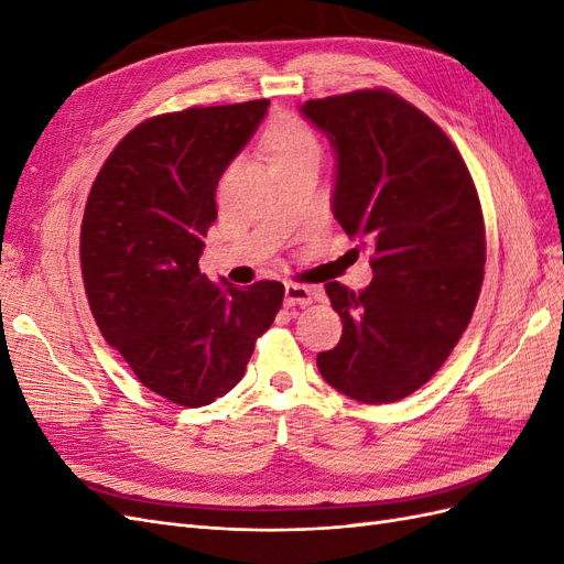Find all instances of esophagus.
Listing matches in <instances>:
<instances>
[{"label":"esophagus","mask_w":564,"mask_h":564,"mask_svg":"<svg viewBox=\"0 0 564 564\" xmlns=\"http://www.w3.org/2000/svg\"><path fill=\"white\" fill-rule=\"evenodd\" d=\"M317 299V289L308 284H286L284 286V303L286 305H311Z\"/></svg>","instance_id":"34e87169"}]
</instances>
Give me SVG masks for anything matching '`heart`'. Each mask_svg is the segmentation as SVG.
Instances as JSON below:
<instances>
[{
	"label": "heart",
	"mask_w": 564,
	"mask_h": 564,
	"mask_svg": "<svg viewBox=\"0 0 564 564\" xmlns=\"http://www.w3.org/2000/svg\"><path fill=\"white\" fill-rule=\"evenodd\" d=\"M263 150L270 166L299 158L319 155V143L313 129L296 115H280L263 133Z\"/></svg>",
	"instance_id": "1"
}]
</instances>
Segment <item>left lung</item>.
I'll use <instances>...</instances> for the list:
<instances>
[{"mask_svg": "<svg viewBox=\"0 0 564 564\" xmlns=\"http://www.w3.org/2000/svg\"><path fill=\"white\" fill-rule=\"evenodd\" d=\"M301 112L336 152L332 209L373 268L362 292L324 284L344 334L317 369L357 402L402 400L433 379L473 317L487 256L480 197L449 135L398 94L360 89Z\"/></svg>", "mask_w": 564, "mask_h": 564, "instance_id": "left-lung-1", "label": "left lung"}]
</instances>
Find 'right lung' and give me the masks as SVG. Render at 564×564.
<instances>
[{
  "mask_svg": "<svg viewBox=\"0 0 564 564\" xmlns=\"http://www.w3.org/2000/svg\"><path fill=\"white\" fill-rule=\"evenodd\" d=\"M270 100L150 117L110 152L84 209L79 259L100 334L139 381L204 406L242 381L284 284L209 282L199 272L216 185Z\"/></svg>",
  "mask_w": 564,
  "mask_h": 564,
  "instance_id": "1",
  "label": "right lung"
}]
</instances>
